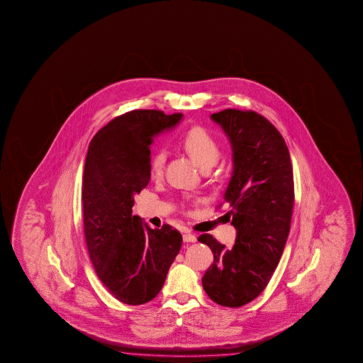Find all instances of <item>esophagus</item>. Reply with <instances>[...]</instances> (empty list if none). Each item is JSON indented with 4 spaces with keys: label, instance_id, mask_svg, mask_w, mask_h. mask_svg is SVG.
<instances>
[{
    "label": "esophagus",
    "instance_id": "1",
    "mask_svg": "<svg viewBox=\"0 0 363 363\" xmlns=\"http://www.w3.org/2000/svg\"><path fill=\"white\" fill-rule=\"evenodd\" d=\"M183 240H184V242H196L197 238H196V235L191 234V233H185L183 235Z\"/></svg>",
    "mask_w": 363,
    "mask_h": 363
}]
</instances>
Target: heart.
Listing matches in <instances>:
<instances>
[{"label": "heart", "mask_w": 363, "mask_h": 363, "mask_svg": "<svg viewBox=\"0 0 363 363\" xmlns=\"http://www.w3.org/2000/svg\"><path fill=\"white\" fill-rule=\"evenodd\" d=\"M182 145L188 155L202 167L203 170H208L215 165L221 154L217 140L203 127L188 129L183 135ZM165 161L166 152L164 150L155 151L150 161V174L152 178H160L164 172Z\"/></svg>", "instance_id": "obj_1"}]
</instances>
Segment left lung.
Returning a JSON list of instances; mask_svg holds the SVG:
<instances>
[{
  "label": "left lung",
  "mask_w": 363,
  "mask_h": 363,
  "mask_svg": "<svg viewBox=\"0 0 363 363\" xmlns=\"http://www.w3.org/2000/svg\"><path fill=\"white\" fill-rule=\"evenodd\" d=\"M211 118L233 147L223 196L230 211L223 217L236 228V241L228 249L212 235L198 238L213 252L202 284L212 301L240 308L264 291L282 257L295 202L294 172L282 135L263 116L225 109Z\"/></svg>",
  "instance_id": "obj_1"
}]
</instances>
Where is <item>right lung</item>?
Segmentation results:
<instances>
[{
	"instance_id": "obj_1",
	"label": "right lung",
	"mask_w": 363,
	"mask_h": 363,
	"mask_svg": "<svg viewBox=\"0 0 363 363\" xmlns=\"http://www.w3.org/2000/svg\"><path fill=\"white\" fill-rule=\"evenodd\" d=\"M183 114L140 109L114 118L87 150L82 207L92 265L106 289L127 305H142L160 292L183 238L170 225L150 228L132 215L135 194L150 182V145Z\"/></svg>"
}]
</instances>
